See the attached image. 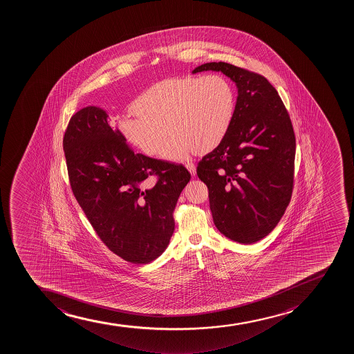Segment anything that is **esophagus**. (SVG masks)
<instances>
[{"instance_id":"1","label":"esophagus","mask_w":354,"mask_h":354,"mask_svg":"<svg viewBox=\"0 0 354 354\" xmlns=\"http://www.w3.org/2000/svg\"><path fill=\"white\" fill-rule=\"evenodd\" d=\"M185 165H186L187 169L190 171V174L193 175V176L196 174V167H195V164H194V162H192V161H187Z\"/></svg>"}]
</instances>
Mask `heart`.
Wrapping results in <instances>:
<instances>
[{
	"label": "heart",
	"instance_id": "b5f03b06",
	"mask_svg": "<svg viewBox=\"0 0 354 354\" xmlns=\"http://www.w3.org/2000/svg\"><path fill=\"white\" fill-rule=\"evenodd\" d=\"M135 113H125L118 128L125 140L154 157L181 160L194 149L205 153L229 132L234 113V86L222 74L167 79L146 89L133 103Z\"/></svg>",
	"mask_w": 354,
	"mask_h": 354
}]
</instances>
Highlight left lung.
I'll return each mask as SVG.
<instances>
[{
	"label": "left lung",
	"mask_w": 354,
	"mask_h": 354,
	"mask_svg": "<svg viewBox=\"0 0 354 354\" xmlns=\"http://www.w3.org/2000/svg\"><path fill=\"white\" fill-rule=\"evenodd\" d=\"M222 72L238 88L234 122L225 138L197 164L207 185L212 219L241 244L263 239L292 198L295 133L277 89L266 77L227 62H207L193 73Z\"/></svg>",
	"instance_id": "1"
}]
</instances>
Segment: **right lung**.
Segmentation results:
<instances>
[{
    "label": "right lung",
    "mask_w": 354,
    "mask_h": 354,
    "mask_svg": "<svg viewBox=\"0 0 354 354\" xmlns=\"http://www.w3.org/2000/svg\"><path fill=\"white\" fill-rule=\"evenodd\" d=\"M62 146L74 196L106 248L129 263L157 259L174 232L187 168L135 153L97 106L71 117Z\"/></svg>",
    "instance_id": "obj_1"
}]
</instances>
